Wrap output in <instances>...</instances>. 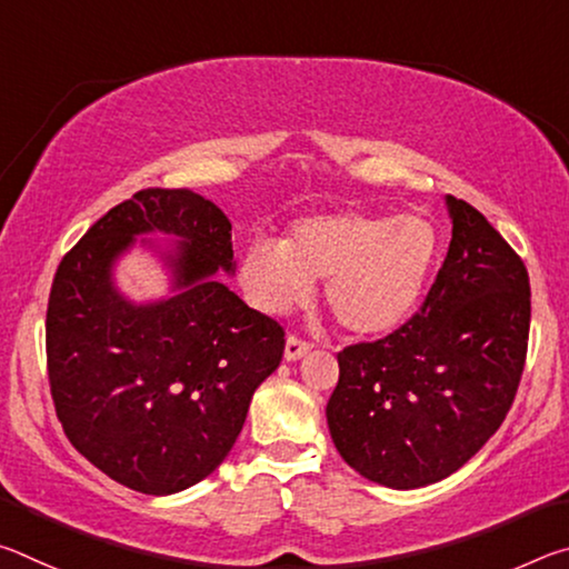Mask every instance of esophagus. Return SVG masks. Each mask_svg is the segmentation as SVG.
I'll return each mask as SVG.
<instances>
[{"label": "esophagus", "instance_id": "obj_1", "mask_svg": "<svg viewBox=\"0 0 569 569\" xmlns=\"http://www.w3.org/2000/svg\"><path fill=\"white\" fill-rule=\"evenodd\" d=\"M311 351V343L298 339L296 333H288L286 339V361H296V359H303V356Z\"/></svg>", "mask_w": 569, "mask_h": 569}]
</instances>
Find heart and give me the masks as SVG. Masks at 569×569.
Masks as SVG:
<instances>
[{
  "instance_id": "heart-1",
  "label": "heart",
  "mask_w": 569,
  "mask_h": 569,
  "mask_svg": "<svg viewBox=\"0 0 569 569\" xmlns=\"http://www.w3.org/2000/svg\"><path fill=\"white\" fill-rule=\"evenodd\" d=\"M429 218L336 210L301 218L286 240L248 246L240 281L258 308L286 313L326 281V306L341 329L379 336L407 321L439 256Z\"/></svg>"
}]
</instances>
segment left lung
<instances>
[{"mask_svg":"<svg viewBox=\"0 0 569 569\" xmlns=\"http://www.w3.org/2000/svg\"><path fill=\"white\" fill-rule=\"evenodd\" d=\"M451 240L419 311L339 351L326 407L346 465L391 489L465 467L505 421L529 341L522 258L475 206L447 196Z\"/></svg>","mask_w":569,"mask_h":569,"instance_id":"1","label":"left lung"}]
</instances>
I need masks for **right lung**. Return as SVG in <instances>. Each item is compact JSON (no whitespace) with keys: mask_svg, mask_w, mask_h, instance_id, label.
<instances>
[{"mask_svg":"<svg viewBox=\"0 0 569 569\" xmlns=\"http://www.w3.org/2000/svg\"><path fill=\"white\" fill-rule=\"evenodd\" d=\"M178 234V297L132 307L109 266L132 234ZM233 271L230 220L190 188H146L110 208L57 266L47 303V377L70 445L110 479L172 495L233 449L253 391L283 359L286 331L248 308Z\"/></svg>","mask_w":569,"mask_h":569,"instance_id":"right-lung-1","label":"right lung"}]
</instances>
